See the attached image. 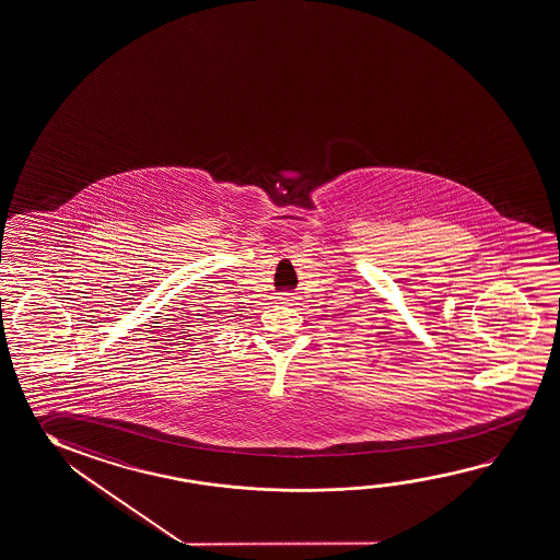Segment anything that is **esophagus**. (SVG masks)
Segmentation results:
<instances>
[{
	"label": "esophagus",
	"instance_id": "obj_1",
	"mask_svg": "<svg viewBox=\"0 0 560 560\" xmlns=\"http://www.w3.org/2000/svg\"><path fill=\"white\" fill-rule=\"evenodd\" d=\"M278 302H282V303L293 302L292 293H280V295H278Z\"/></svg>",
	"mask_w": 560,
	"mask_h": 560
}]
</instances>
